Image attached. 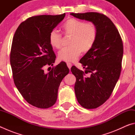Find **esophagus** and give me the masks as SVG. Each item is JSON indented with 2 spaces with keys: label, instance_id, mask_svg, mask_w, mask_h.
<instances>
[{
  "label": "esophagus",
  "instance_id": "obj_1",
  "mask_svg": "<svg viewBox=\"0 0 135 135\" xmlns=\"http://www.w3.org/2000/svg\"><path fill=\"white\" fill-rule=\"evenodd\" d=\"M67 67H68L69 69H70V68H71V67H72V64L70 63V62H67Z\"/></svg>",
  "mask_w": 135,
  "mask_h": 135
}]
</instances>
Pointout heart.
<instances>
[{
    "instance_id": "obj_1",
    "label": "heart",
    "mask_w": 135,
    "mask_h": 135,
    "mask_svg": "<svg viewBox=\"0 0 135 135\" xmlns=\"http://www.w3.org/2000/svg\"><path fill=\"white\" fill-rule=\"evenodd\" d=\"M67 36H72L71 46L63 49L58 54V59L65 62H74L81 52L86 53L94 46L98 36L97 27L92 22H86L75 18H70L62 26ZM49 42L52 47L59 49L62 47V36L56 30H52L49 35Z\"/></svg>"
}]
</instances>
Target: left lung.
<instances>
[{
    "label": "left lung",
    "instance_id": "8db88e82",
    "mask_svg": "<svg viewBox=\"0 0 135 135\" xmlns=\"http://www.w3.org/2000/svg\"><path fill=\"white\" fill-rule=\"evenodd\" d=\"M80 20L90 21L97 27L94 46L84 55L80 62L83 71L75 66L71 71L76 78L74 85L77 101L84 108L93 109L103 104L110 97L119 79L123 55V45L118 30L111 20L97 12L71 13Z\"/></svg>",
    "mask_w": 135,
    "mask_h": 135
}]
</instances>
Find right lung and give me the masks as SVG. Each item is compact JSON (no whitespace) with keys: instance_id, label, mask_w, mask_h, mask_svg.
<instances>
[{"instance_id":"obj_1","label":"right lung","mask_w":135,"mask_h":135,"mask_svg":"<svg viewBox=\"0 0 135 135\" xmlns=\"http://www.w3.org/2000/svg\"><path fill=\"white\" fill-rule=\"evenodd\" d=\"M65 16L64 13L30 17L21 23L13 36L10 54L13 81L25 100L37 108L55 104L61 82L69 73L64 62L44 72L45 66L53 65L56 58L49 33Z\"/></svg>"}]
</instances>
